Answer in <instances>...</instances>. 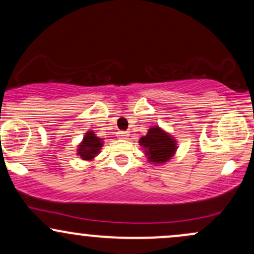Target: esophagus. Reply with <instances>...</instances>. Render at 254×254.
<instances>
[{
	"label": "esophagus",
	"instance_id": "obj_1",
	"mask_svg": "<svg viewBox=\"0 0 254 254\" xmlns=\"http://www.w3.org/2000/svg\"><path fill=\"white\" fill-rule=\"evenodd\" d=\"M117 137L122 139H127V137H129V132H127V131H118Z\"/></svg>",
	"mask_w": 254,
	"mask_h": 254
}]
</instances>
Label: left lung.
<instances>
[{"instance_id":"obj_1","label":"left lung","mask_w":254,"mask_h":254,"mask_svg":"<svg viewBox=\"0 0 254 254\" xmlns=\"http://www.w3.org/2000/svg\"><path fill=\"white\" fill-rule=\"evenodd\" d=\"M138 143L144 150L148 162L155 166L167 164L178 149L176 137L159 125H151L147 135L142 136Z\"/></svg>"}]
</instances>
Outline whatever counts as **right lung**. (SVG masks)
<instances>
[{
    "label": "right lung",
    "mask_w": 254,
    "mask_h": 254,
    "mask_svg": "<svg viewBox=\"0 0 254 254\" xmlns=\"http://www.w3.org/2000/svg\"><path fill=\"white\" fill-rule=\"evenodd\" d=\"M104 145V139L97 136L93 130H88L84 133L82 141L77 145L76 154L84 161H94V159L100 154Z\"/></svg>",
    "instance_id": "right-lung-1"
}]
</instances>
